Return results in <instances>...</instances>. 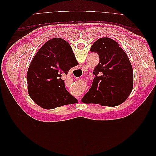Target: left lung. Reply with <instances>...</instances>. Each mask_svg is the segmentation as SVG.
I'll use <instances>...</instances> for the list:
<instances>
[{
  "label": "left lung",
  "instance_id": "obj_1",
  "mask_svg": "<svg viewBox=\"0 0 156 156\" xmlns=\"http://www.w3.org/2000/svg\"><path fill=\"white\" fill-rule=\"evenodd\" d=\"M100 58L94 68L91 88L82 98L85 103L116 106L123 103L133 89V73L130 61L119 44L108 37L96 41L90 48Z\"/></svg>",
  "mask_w": 156,
  "mask_h": 156
}]
</instances>
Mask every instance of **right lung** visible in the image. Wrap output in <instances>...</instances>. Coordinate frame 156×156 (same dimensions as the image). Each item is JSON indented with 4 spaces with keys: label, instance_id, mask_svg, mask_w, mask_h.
Listing matches in <instances>:
<instances>
[{
    "label": "right lung",
    "instance_id": "right-lung-1",
    "mask_svg": "<svg viewBox=\"0 0 156 156\" xmlns=\"http://www.w3.org/2000/svg\"><path fill=\"white\" fill-rule=\"evenodd\" d=\"M77 64L66 41L55 37L47 41L33 58L28 69V92L33 101L49 109L77 103V99L66 89L61 77Z\"/></svg>",
    "mask_w": 156,
    "mask_h": 156
}]
</instances>
